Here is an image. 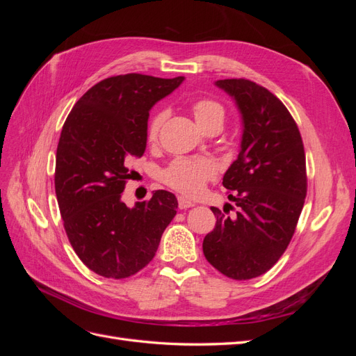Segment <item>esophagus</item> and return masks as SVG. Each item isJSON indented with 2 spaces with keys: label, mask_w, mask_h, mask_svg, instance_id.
I'll return each instance as SVG.
<instances>
[{
  "label": "esophagus",
  "mask_w": 356,
  "mask_h": 356,
  "mask_svg": "<svg viewBox=\"0 0 356 356\" xmlns=\"http://www.w3.org/2000/svg\"><path fill=\"white\" fill-rule=\"evenodd\" d=\"M178 207H179V209H187V208L195 207V202H191L190 199H187L184 196H179L178 197Z\"/></svg>",
  "instance_id": "esophagus-1"
}]
</instances>
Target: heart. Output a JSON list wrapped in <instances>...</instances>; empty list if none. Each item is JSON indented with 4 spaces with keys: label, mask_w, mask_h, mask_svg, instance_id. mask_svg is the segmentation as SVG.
<instances>
[{
    "label": "heart",
    "mask_w": 356,
    "mask_h": 356,
    "mask_svg": "<svg viewBox=\"0 0 356 356\" xmlns=\"http://www.w3.org/2000/svg\"><path fill=\"white\" fill-rule=\"evenodd\" d=\"M191 111L197 124L207 129L212 124L224 123V108L212 99H199L191 104ZM166 120V111H160L153 115L147 129V139L154 143L160 127ZM217 175V166L208 157H178L163 170L161 178L172 188H175L184 195H197L209 179Z\"/></svg>",
    "instance_id": "heart-1"
}]
</instances>
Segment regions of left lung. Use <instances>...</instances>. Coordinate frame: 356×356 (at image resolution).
<instances>
[{"label":"left lung","mask_w":356,"mask_h":356,"mask_svg":"<svg viewBox=\"0 0 356 356\" xmlns=\"http://www.w3.org/2000/svg\"><path fill=\"white\" fill-rule=\"evenodd\" d=\"M215 86L242 115L239 156L222 178L238 212L230 218L211 208L217 224L203 254L222 275L246 281L272 268L296 232L307 191L305 147L293 115L263 86L245 79Z\"/></svg>","instance_id":"1"}]
</instances>
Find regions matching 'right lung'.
Wrapping results in <instances>:
<instances>
[{
  "label": "right lung",
  "mask_w": 356,
  "mask_h": 356,
  "mask_svg": "<svg viewBox=\"0 0 356 356\" xmlns=\"http://www.w3.org/2000/svg\"><path fill=\"white\" fill-rule=\"evenodd\" d=\"M184 77L126 74L95 84L74 105L62 127L55 190L75 254L92 272L124 279L153 260L178 200L166 190L136 202L122 200L127 163L143 157L148 113Z\"/></svg>",
  "instance_id": "right-lung-1"
}]
</instances>
